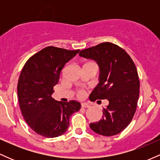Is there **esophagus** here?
Returning <instances> with one entry per match:
<instances>
[{"label":"esophagus","instance_id":"esophagus-1","mask_svg":"<svg viewBox=\"0 0 160 160\" xmlns=\"http://www.w3.org/2000/svg\"><path fill=\"white\" fill-rule=\"evenodd\" d=\"M81 107L84 108H87L90 107V106H89V104H87V103H82L81 104Z\"/></svg>","mask_w":160,"mask_h":160}]
</instances>
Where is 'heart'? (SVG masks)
Listing matches in <instances>:
<instances>
[{"instance_id": "b5f03b06", "label": "heart", "mask_w": 160, "mask_h": 160, "mask_svg": "<svg viewBox=\"0 0 160 160\" xmlns=\"http://www.w3.org/2000/svg\"><path fill=\"white\" fill-rule=\"evenodd\" d=\"M91 63H93V62H88V63L85 64V65H87V64H91ZM86 92L85 90H83V89H78V90L76 92L77 97L79 98H83V97L86 95Z\"/></svg>"}]
</instances>
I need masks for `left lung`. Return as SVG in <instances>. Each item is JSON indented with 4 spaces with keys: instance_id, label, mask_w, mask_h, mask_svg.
<instances>
[{
    "instance_id": "1",
    "label": "left lung",
    "mask_w": 160,
    "mask_h": 160,
    "mask_svg": "<svg viewBox=\"0 0 160 160\" xmlns=\"http://www.w3.org/2000/svg\"><path fill=\"white\" fill-rule=\"evenodd\" d=\"M79 55L95 60L100 67V82L89 99L109 102L102 119L89 126L104 136L117 135L131 122L137 109L140 81L136 66L123 49L110 42L82 49Z\"/></svg>"
}]
</instances>
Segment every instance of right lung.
<instances>
[{
    "instance_id": "right-lung-1",
    "label": "right lung",
    "mask_w": 160,
    "mask_h": 160,
    "mask_svg": "<svg viewBox=\"0 0 160 160\" xmlns=\"http://www.w3.org/2000/svg\"><path fill=\"white\" fill-rule=\"evenodd\" d=\"M79 51L49 46L30 57L22 69L17 86L20 109L28 125L41 136L65 133L71 116L81 108L77 101L62 103L52 98L62 68Z\"/></svg>"
}]
</instances>
